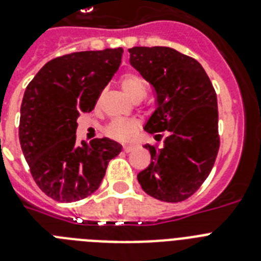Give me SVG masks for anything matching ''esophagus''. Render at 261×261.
Here are the masks:
<instances>
[{"label": "esophagus", "instance_id": "34e87169", "mask_svg": "<svg viewBox=\"0 0 261 261\" xmlns=\"http://www.w3.org/2000/svg\"><path fill=\"white\" fill-rule=\"evenodd\" d=\"M134 145H126V146H123V150L126 151V153H128V151H131L133 149H134Z\"/></svg>", "mask_w": 261, "mask_h": 261}]
</instances>
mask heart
I'll use <instances>...</instances> for the list:
<instances>
[{
    "label": "heart",
    "mask_w": 261,
    "mask_h": 261,
    "mask_svg": "<svg viewBox=\"0 0 261 261\" xmlns=\"http://www.w3.org/2000/svg\"><path fill=\"white\" fill-rule=\"evenodd\" d=\"M123 90L135 101H141L147 93L146 81L137 73H126L120 80ZM138 130V123L130 119H115L106 127V134L116 141H128Z\"/></svg>",
    "instance_id": "obj_1"
}]
</instances>
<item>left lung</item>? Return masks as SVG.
I'll return each mask as SVG.
<instances>
[{
  "label": "left lung",
  "instance_id": "8db88e82",
  "mask_svg": "<svg viewBox=\"0 0 261 261\" xmlns=\"http://www.w3.org/2000/svg\"><path fill=\"white\" fill-rule=\"evenodd\" d=\"M131 66L155 92L157 108L145 131L164 145H145L150 165L138 173L142 190L163 202L194 195L214 167L219 150L217 93L196 59L169 47L128 48Z\"/></svg>",
  "mask_w": 261,
  "mask_h": 261
}]
</instances>
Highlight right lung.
Wrapping results in <instances>:
<instances>
[{
  "label": "right lung",
  "mask_w": 261,
  "mask_h": 261,
  "mask_svg": "<svg viewBox=\"0 0 261 261\" xmlns=\"http://www.w3.org/2000/svg\"><path fill=\"white\" fill-rule=\"evenodd\" d=\"M123 50L80 51L51 59L28 84L18 138L35 182L57 202H77L97 190L122 145L75 142L77 118L90 112L122 62Z\"/></svg>",
  "instance_id": "add662e5"
}]
</instances>
